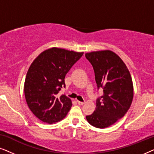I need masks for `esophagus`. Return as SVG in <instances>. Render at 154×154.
I'll return each instance as SVG.
<instances>
[{
    "mask_svg": "<svg viewBox=\"0 0 154 154\" xmlns=\"http://www.w3.org/2000/svg\"><path fill=\"white\" fill-rule=\"evenodd\" d=\"M77 102H78V104H79V105H83L84 104V102H80V101H79V100H77Z\"/></svg>",
    "mask_w": 154,
    "mask_h": 154,
    "instance_id": "1",
    "label": "esophagus"
}]
</instances>
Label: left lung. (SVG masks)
Instances as JSON below:
<instances>
[{
	"instance_id": "obj_1",
	"label": "left lung",
	"mask_w": 154,
	"mask_h": 154,
	"mask_svg": "<svg viewBox=\"0 0 154 154\" xmlns=\"http://www.w3.org/2000/svg\"><path fill=\"white\" fill-rule=\"evenodd\" d=\"M85 57L94 69L98 88L103 95L97 100L95 110L86 116L90 125L105 128L125 115L131 106L134 90L131 75L125 63L111 50L88 52Z\"/></svg>"
}]
</instances>
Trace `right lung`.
Instances as JSON below:
<instances>
[{"mask_svg": "<svg viewBox=\"0 0 154 154\" xmlns=\"http://www.w3.org/2000/svg\"><path fill=\"white\" fill-rule=\"evenodd\" d=\"M83 54L54 47L31 63L25 79L24 95L29 109L41 121L52 124L66 117L72 102L58 93L65 87V75Z\"/></svg>", "mask_w": 154, "mask_h": 154, "instance_id": "add662e5", "label": "right lung"}]
</instances>
